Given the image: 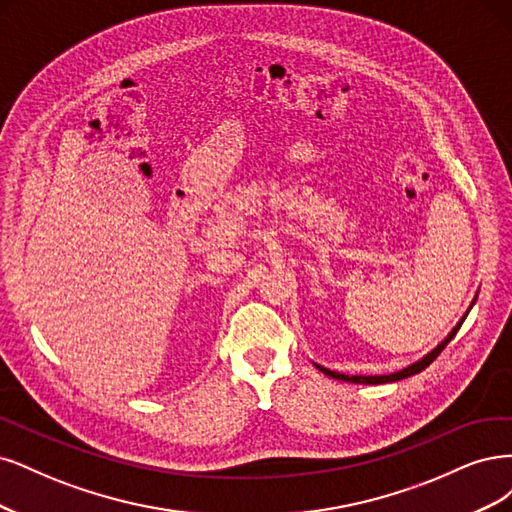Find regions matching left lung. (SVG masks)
Segmentation results:
<instances>
[{
  "label": "left lung",
  "mask_w": 512,
  "mask_h": 512,
  "mask_svg": "<svg viewBox=\"0 0 512 512\" xmlns=\"http://www.w3.org/2000/svg\"><path fill=\"white\" fill-rule=\"evenodd\" d=\"M466 319V317H464ZM464 319H461L455 327H453V332L444 338L436 349L432 351V353H427L421 361H417V364H412V366H408V368H404V370H400V372H393V374H385V376H349V374H340V372H334V370H327V368H323V366H317L323 374H327V376H332V378H338V381H346V383H357V385H381V383H395V381H402V378H408V376H412V374H419L421 370H425L427 366L432 364V361L444 351V346H447L451 340H453V336L457 334V329L461 327V323H464Z\"/></svg>",
  "instance_id": "obj_1"
}]
</instances>
